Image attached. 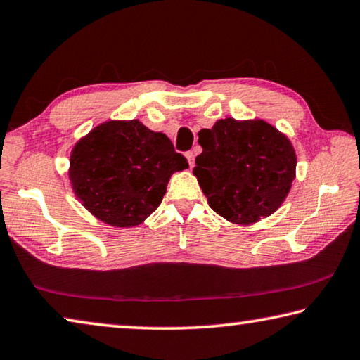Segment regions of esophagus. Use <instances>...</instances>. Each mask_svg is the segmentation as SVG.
<instances>
[{
	"mask_svg": "<svg viewBox=\"0 0 360 360\" xmlns=\"http://www.w3.org/2000/svg\"><path fill=\"white\" fill-rule=\"evenodd\" d=\"M186 158H187V162H188V165H191V168H193V165H195V154L192 150H188V152H186Z\"/></svg>",
	"mask_w": 360,
	"mask_h": 360,
	"instance_id": "obj_1",
	"label": "esophagus"
}]
</instances>
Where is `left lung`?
<instances>
[{
  "label": "left lung",
  "instance_id": "1",
  "mask_svg": "<svg viewBox=\"0 0 360 360\" xmlns=\"http://www.w3.org/2000/svg\"><path fill=\"white\" fill-rule=\"evenodd\" d=\"M193 176L208 205L231 224L251 225L284 203L295 179L289 138L262 119L217 120L198 131Z\"/></svg>",
  "mask_w": 360,
  "mask_h": 360
}]
</instances>
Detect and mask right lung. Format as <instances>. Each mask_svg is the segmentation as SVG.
Wrapping results in <instances>:
<instances>
[{
    "label": "right lung",
    "mask_w": 360,
    "mask_h": 360,
    "mask_svg": "<svg viewBox=\"0 0 360 360\" xmlns=\"http://www.w3.org/2000/svg\"><path fill=\"white\" fill-rule=\"evenodd\" d=\"M188 168L165 133L138 119L106 120L77 139L70 154L72 192L90 214L112 227L143 224L176 172Z\"/></svg>",
    "instance_id": "right-lung-1"
}]
</instances>
